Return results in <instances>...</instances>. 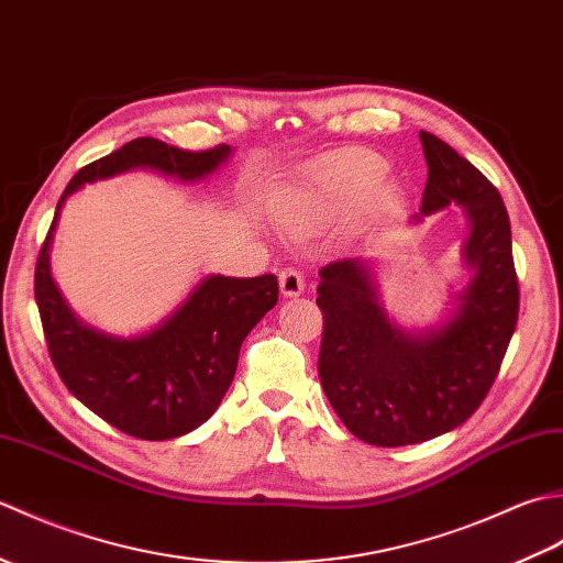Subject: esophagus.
Segmentation results:
<instances>
[{
	"label": "esophagus",
	"instance_id": "esophagus-1",
	"mask_svg": "<svg viewBox=\"0 0 563 563\" xmlns=\"http://www.w3.org/2000/svg\"><path fill=\"white\" fill-rule=\"evenodd\" d=\"M305 288H307V283H305V273H302L300 268L285 266V268L280 271V292H283L285 297L302 295Z\"/></svg>",
	"mask_w": 563,
	"mask_h": 563
}]
</instances>
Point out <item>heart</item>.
<instances>
[{"mask_svg": "<svg viewBox=\"0 0 563 563\" xmlns=\"http://www.w3.org/2000/svg\"><path fill=\"white\" fill-rule=\"evenodd\" d=\"M385 172L387 164L379 154L369 150H341L314 162L307 181L321 206L343 210L369 194Z\"/></svg>", "mask_w": 563, "mask_h": 563, "instance_id": "obj_1", "label": "heart"}]
</instances>
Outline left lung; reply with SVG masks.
Wrapping results in <instances>:
<instances>
[{"label":"left lung","mask_w":563,"mask_h":563,"mask_svg":"<svg viewBox=\"0 0 563 563\" xmlns=\"http://www.w3.org/2000/svg\"><path fill=\"white\" fill-rule=\"evenodd\" d=\"M421 145L428 164L421 214L460 202L472 220L464 256L476 275L460 314L411 336L387 321L363 263L345 258L319 271L321 387L343 426L377 448L413 445L462 426L494 387L520 314L510 220L498 188L426 130Z\"/></svg>","instance_id":"8db88e82"}]
</instances>
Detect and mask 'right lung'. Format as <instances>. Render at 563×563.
<instances>
[{
	"label": "right lung",
	"instance_id": "obj_1",
	"mask_svg": "<svg viewBox=\"0 0 563 563\" xmlns=\"http://www.w3.org/2000/svg\"><path fill=\"white\" fill-rule=\"evenodd\" d=\"M230 147L190 152L154 137H137L75 174L35 261V305L47 353L59 379L106 423L140 440H169L206 423L230 389L246 333L278 302V278L212 275L169 321L140 339H111L81 327L59 297L47 266V246L59 208L81 184L152 166L178 178H202L227 159Z\"/></svg>",
	"mask_w": 563,
	"mask_h": 563
}]
</instances>
